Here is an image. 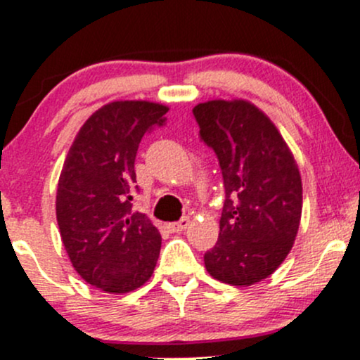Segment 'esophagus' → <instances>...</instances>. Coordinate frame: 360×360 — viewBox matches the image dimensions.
<instances>
[{"label":"esophagus","mask_w":360,"mask_h":360,"mask_svg":"<svg viewBox=\"0 0 360 360\" xmlns=\"http://www.w3.org/2000/svg\"><path fill=\"white\" fill-rule=\"evenodd\" d=\"M189 222H191V220H189L188 217H183V219H181L179 222L167 224V231L169 232H181V231H184V229H188Z\"/></svg>","instance_id":"34e87169"}]
</instances>
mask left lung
Here are the masks:
<instances>
[{"instance_id": "obj_1", "label": "left lung", "mask_w": 360, "mask_h": 360, "mask_svg": "<svg viewBox=\"0 0 360 360\" xmlns=\"http://www.w3.org/2000/svg\"><path fill=\"white\" fill-rule=\"evenodd\" d=\"M193 114L219 157L225 188L219 243L205 268L220 282L250 287L274 274L297 238L299 165L274 121L250 101L213 98Z\"/></svg>"}]
</instances>
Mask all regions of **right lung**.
<instances>
[{
	"label": "right lung",
	"mask_w": 360,
	"mask_h": 360,
	"mask_svg": "<svg viewBox=\"0 0 360 360\" xmlns=\"http://www.w3.org/2000/svg\"><path fill=\"white\" fill-rule=\"evenodd\" d=\"M169 108L150 101H114L84 122L58 181L56 219L77 274L96 289L126 294L148 282L160 232L133 212L140 141Z\"/></svg>",
	"instance_id": "obj_1"
}]
</instances>
